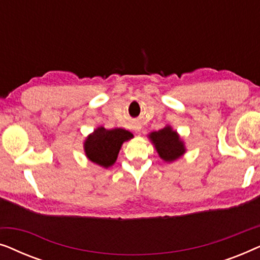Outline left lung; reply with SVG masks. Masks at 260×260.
Instances as JSON below:
<instances>
[{
  "mask_svg": "<svg viewBox=\"0 0 260 260\" xmlns=\"http://www.w3.org/2000/svg\"><path fill=\"white\" fill-rule=\"evenodd\" d=\"M149 138L154 143L159 157L166 162L175 161L186 152L183 141L181 140L176 131L173 130L172 126L169 125L151 133L149 135Z\"/></svg>",
  "mask_w": 260,
  "mask_h": 260,
  "instance_id": "8db88e82",
  "label": "left lung"
}]
</instances>
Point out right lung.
<instances>
[{"instance_id":"add662e5","label":"right lung","mask_w":260,"mask_h":260,"mask_svg":"<svg viewBox=\"0 0 260 260\" xmlns=\"http://www.w3.org/2000/svg\"><path fill=\"white\" fill-rule=\"evenodd\" d=\"M133 137L134 135L130 131L120 127L106 130L105 127L99 126L85 140V154L95 165L109 168L115 165L122 144Z\"/></svg>"}]
</instances>
